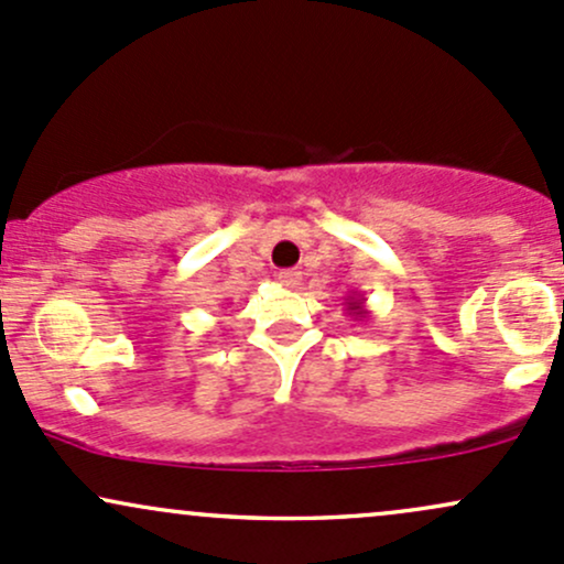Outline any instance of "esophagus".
Returning a JSON list of instances; mask_svg holds the SVG:
<instances>
[{
  "mask_svg": "<svg viewBox=\"0 0 564 564\" xmlns=\"http://www.w3.org/2000/svg\"><path fill=\"white\" fill-rule=\"evenodd\" d=\"M276 282L284 284V288H295V284L301 282V274H299V271H293V269H284V271H280V274H276Z\"/></svg>",
  "mask_w": 564,
  "mask_h": 564,
  "instance_id": "34e87169",
  "label": "esophagus"
}]
</instances>
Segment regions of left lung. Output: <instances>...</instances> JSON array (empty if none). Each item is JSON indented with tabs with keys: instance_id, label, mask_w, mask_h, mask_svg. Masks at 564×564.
Returning a JSON list of instances; mask_svg holds the SVG:
<instances>
[{
	"instance_id": "obj_1",
	"label": "left lung",
	"mask_w": 564,
	"mask_h": 564,
	"mask_svg": "<svg viewBox=\"0 0 564 564\" xmlns=\"http://www.w3.org/2000/svg\"><path fill=\"white\" fill-rule=\"evenodd\" d=\"M344 306H347V314H352V319L371 317V312L366 308V299H362L360 293H349L347 299H344Z\"/></svg>"
}]
</instances>
